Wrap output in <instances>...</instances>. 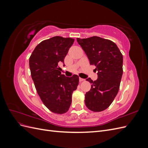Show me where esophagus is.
Listing matches in <instances>:
<instances>
[{"label":"esophagus","mask_w":148,"mask_h":148,"mask_svg":"<svg viewBox=\"0 0 148 148\" xmlns=\"http://www.w3.org/2000/svg\"><path fill=\"white\" fill-rule=\"evenodd\" d=\"M79 82H84V79H83V78H79Z\"/></svg>","instance_id":"obj_1"}]
</instances>
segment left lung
I'll return each mask as SVG.
<instances>
[{
    "instance_id": "left-lung-1",
    "label": "left lung",
    "mask_w": 148,
    "mask_h": 148,
    "mask_svg": "<svg viewBox=\"0 0 148 148\" xmlns=\"http://www.w3.org/2000/svg\"><path fill=\"white\" fill-rule=\"evenodd\" d=\"M77 41L88 56L90 65L96 66L98 78L85 94V105L98 112L106 110L114 100L119 90L123 74V56L117 46L110 40L97 36L77 38Z\"/></svg>"
}]
</instances>
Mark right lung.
Here are the masks:
<instances>
[{"mask_svg": "<svg viewBox=\"0 0 148 148\" xmlns=\"http://www.w3.org/2000/svg\"><path fill=\"white\" fill-rule=\"evenodd\" d=\"M74 41L61 36L44 40L35 47L29 59L31 78L38 95L47 108L57 114L69 110L72 93L79 83L78 75L66 77L61 74L59 66L64 63Z\"/></svg>", "mask_w": 148, "mask_h": 148, "instance_id": "add662e5", "label": "right lung"}]
</instances>
